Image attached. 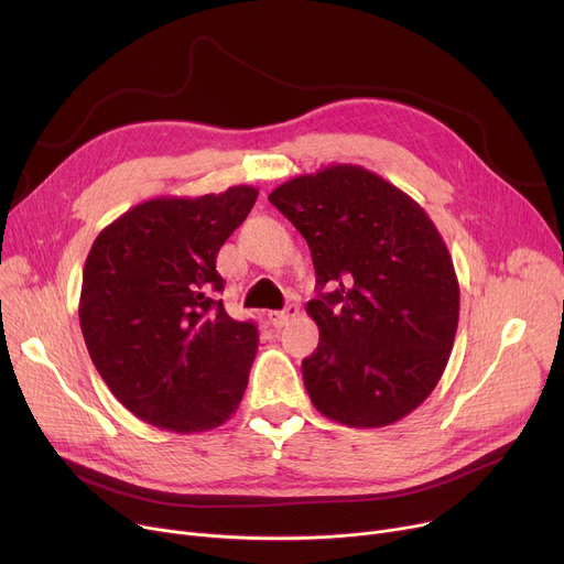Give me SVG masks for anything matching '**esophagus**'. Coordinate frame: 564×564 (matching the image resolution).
<instances>
[{"mask_svg":"<svg viewBox=\"0 0 564 564\" xmlns=\"http://www.w3.org/2000/svg\"><path fill=\"white\" fill-rule=\"evenodd\" d=\"M297 314H301V310H297V305H286L282 312H269V323L273 327H284L289 321H293Z\"/></svg>","mask_w":564,"mask_h":564,"instance_id":"esophagus-1","label":"esophagus"}]
</instances>
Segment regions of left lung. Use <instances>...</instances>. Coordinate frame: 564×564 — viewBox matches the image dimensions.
Here are the masks:
<instances>
[{
    "instance_id": "1",
    "label": "left lung",
    "mask_w": 564,
    "mask_h": 564,
    "mask_svg": "<svg viewBox=\"0 0 564 564\" xmlns=\"http://www.w3.org/2000/svg\"><path fill=\"white\" fill-rule=\"evenodd\" d=\"M305 237L318 295V348L303 359L314 408L350 427L416 410L446 369L459 284L435 223L408 193L352 163L284 182L269 195Z\"/></svg>"
}]
</instances>
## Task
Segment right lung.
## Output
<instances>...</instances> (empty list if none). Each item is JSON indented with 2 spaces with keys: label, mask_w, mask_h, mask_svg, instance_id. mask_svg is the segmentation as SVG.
Instances as JSON below:
<instances>
[{
  "label": "right lung",
  "mask_w": 564,
  "mask_h": 564,
  "mask_svg": "<svg viewBox=\"0 0 564 564\" xmlns=\"http://www.w3.org/2000/svg\"><path fill=\"white\" fill-rule=\"evenodd\" d=\"M254 186L154 197L107 225L86 257L79 325L116 399L180 435L218 427L239 408L257 325L216 293L220 246L257 203Z\"/></svg>",
  "instance_id": "right-lung-1"
}]
</instances>
